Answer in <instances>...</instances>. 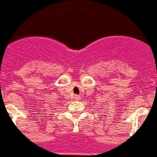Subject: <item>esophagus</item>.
Masks as SVG:
<instances>
[{
  "mask_svg": "<svg viewBox=\"0 0 157 157\" xmlns=\"http://www.w3.org/2000/svg\"><path fill=\"white\" fill-rule=\"evenodd\" d=\"M73 98L75 99V100H78L80 98H79V96L78 95H74L73 96Z\"/></svg>",
  "mask_w": 157,
  "mask_h": 157,
  "instance_id": "obj_1",
  "label": "esophagus"
}]
</instances>
